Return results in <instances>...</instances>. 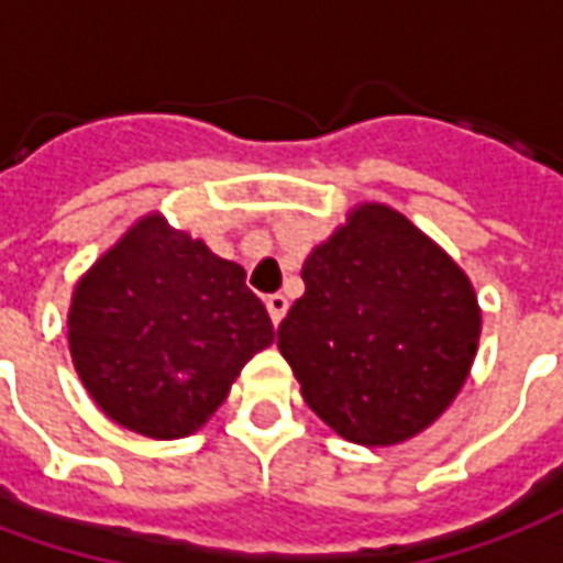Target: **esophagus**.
Returning <instances> with one entry per match:
<instances>
[{
    "label": "esophagus",
    "instance_id": "34e87169",
    "mask_svg": "<svg viewBox=\"0 0 563 563\" xmlns=\"http://www.w3.org/2000/svg\"><path fill=\"white\" fill-rule=\"evenodd\" d=\"M265 307H268V313H271V322L274 325H280L283 317H286V310H289V301H286V295H268L265 298Z\"/></svg>",
    "mask_w": 563,
    "mask_h": 563
}]
</instances>
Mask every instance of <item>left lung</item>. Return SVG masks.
I'll return each mask as SVG.
<instances>
[{"instance_id": "8db88e82", "label": "left lung", "mask_w": 563, "mask_h": 563, "mask_svg": "<svg viewBox=\"0 0 563 563\" xmlns=\"http://www.w3.org/2000/svg\"><path fill=\"white\" fill-rule=\"evenodd\" d=\"M277 346L307 407L343 440L391 446L446 410L471 374L479 305L467 274L386 205H362L301 271Z\"/></svg>"}]
</instances>
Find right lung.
Wrapping results in <instances>:
<instances>
[{
	"mask_svg": "<svg viewBox=\"0 0 563 563\" xmlns=\"http://www.w3.org/2000/svg\"><path fill=\"white\" fill-rule=\"evenodd\" d=\"M271 341L268 310L246 289L244 268L159 213L92 265L68 310V346L92 401L156 440L208 422Z\"/></svg>",
	"mask_w": 563,
	"mask_h": 563,
	"instance_id": "1",
	"label": "right lung"
}]
</instances>
